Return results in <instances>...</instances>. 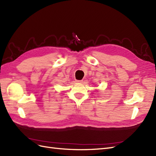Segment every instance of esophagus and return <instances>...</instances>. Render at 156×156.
Masks as SVG:
<instances>
[{
  "mask_svg": "<svg viewBox=\"0 0 156 156\" xmlns=\"http://www.w3.org/2000/svg\"><path fill=\"white\" fill-rule=\"evenodd\" d=\"M75 81H76V83H81L83 82V80H76Z\"/></svg>",
  "mask_w": 156,
  "mask_h": 156,
  "instance_id": "esophagus-1",
  "label": "esophagus"
}]
</instances>
